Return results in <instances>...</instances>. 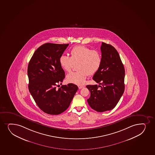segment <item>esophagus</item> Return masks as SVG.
Masks as SVG:
<instances>
[{"mask_svg":"<svg viewBox=\"0 0 155 155\" xmlns=\"http://www.w3.org/2000/svg\"><path fill=\"white\" fill-rule=\"evenodd\" d=\"M84 87V86H78V87L79 89H82V88H83V87Z\"/></svg>","mask_w":155,"mask_h":155,"instance_id":"obj_1","label":"esophagus"}]
</instances>
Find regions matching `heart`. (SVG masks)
I'll use <instances>...</instances> for the list:
<instances>
[{
	"label": "heart",
	"mask_w": 155,
	"mask_h": 155,
	"mask_svg": "<svg viewBox=\"0 0 155 155\" xmlns=\"http://www.w3.org/2000/svg\"><path fill=\"white\" fill-rule=\"evenodd\" d=\"M71 57L62 55L60 58L61 68L67 72L71 71L74 64H77L78 71L68 74V82L82 85L88 75H94L100 68L102 55L96 50H92L84 46H77L71 50Z\"/></svg>",
	"instance_id": "b5f03b06"
}]
</instances>
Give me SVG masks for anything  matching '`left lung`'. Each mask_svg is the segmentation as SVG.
<instances>
[{
    "mask_svg": "<svg viewBox=\"0 0 155 155\" xmlns=\"http://www.w3.org/2000/svg\"><path fill=\"white\" fill-rule=\"evenodd\" d=\"M102 62L93 79L99 85H87L90 97L87 101L98 112L110 110L116 106L124 91L125 71L118 51L109 44L102 42Z\"/></svg>",
    "mask_w": 155,
    "mask_h": 155,
    "instance_id": "8db88e82",
    "label": "left lung"
}]
</instances>
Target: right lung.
Listing matches in <instances>:
<instances>
[{"label":"right lung","mask_w":155,"mask_h":155,"mask_svg":"<svg viewBox=\"0 0 155 155\" xmlns=\"http://www.w3.org/2000/svg\"><path fill=\"white\" fill-rule=\"evenodd\" d=\"M68 45L44 44L35 51L28 65L29 92L40 109L49 115H59L68 109L78 89L73 84L57 89L65 78L60 58Z\"/></svg>","instance_id":"obj_1"}]
</instances>
